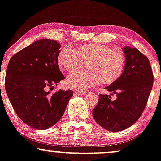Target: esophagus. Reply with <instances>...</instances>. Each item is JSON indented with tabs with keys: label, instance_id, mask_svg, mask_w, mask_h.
<instances>
[{
	"label": "esophagus",
	"instance_id": "1",
	"mask_svg": "<svg viewBox=\"0 0 161 161\" xmlns=\"http://www.w3.org/2000/svg\"><path fill=\"white\" fill-rule=\"evenodd\" d=\"M75 93H77V94H78V95H84V94H85L86 93V91H78V90H76L75 91Z\"/></svg>",
	"mask_w": 161,
	"mask_h": 161
}]
</instances>
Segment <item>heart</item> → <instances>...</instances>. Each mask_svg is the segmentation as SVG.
Instances as JSON below:
<instances>
[{"label": "heart", "instance_id": "b5f03b06", "mask_svg": "<svg viewBox=\"0 0 161 161\" xmlns=\"http://www.w3.org/2000/svg\"><path fill=\"white\" fill-rule=\"evenodd\" d=\"M125 55L120 49L100 43L84 44L75 48L64 47L58 55L63 71H78L86 64L87 71L72 74L66 84L72 89L84 90L100 84L109 85L120 78L125 68Z\"/></svg>", "mask_w": 161, "mask_h": 161}]
</instances>
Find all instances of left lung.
Instances as JSON below:
<instances>
[{"mask_svg":"<svg viewBox=\"0 0 161 161\" xmlns=\"http://www.w3.org/2000/svg\"><path fill=\"white\" fill-rule=\"evenodd\" d=\"M125 71L118 80L105 89L116 94H100L93 109L96 122L110 131H119L132 125L143 113L153 86V76L149 60L136 48L125 46Z\"/></svg>","mask_w":161,"mask_h":161,"instance_id":"left-lung-1","label":"left lung"}]
</instances>
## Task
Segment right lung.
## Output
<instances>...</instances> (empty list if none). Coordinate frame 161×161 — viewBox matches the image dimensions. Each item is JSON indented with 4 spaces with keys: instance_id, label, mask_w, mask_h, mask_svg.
Masks as SVG:
<instances>
[{
    "instance_id": "1",
    "label": "right lung",
    "mask_w": 161,
    "mask_h": 161,
    "mask_svg": "<svg viewBox=\"0 0 161 161\" xmlns=\"http://www.w3.org/2000/svg\"><path fill=\"white\" fill-rule=\"evenodd\" d=\"M60 48L57 41L39 39L16 53L7 68L5 89L10 103L34 129L45 130L58 122L73 96L70 90L46 91L64 79L58 64Z\"/></svg>"
}]
</instances>
